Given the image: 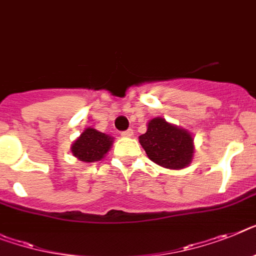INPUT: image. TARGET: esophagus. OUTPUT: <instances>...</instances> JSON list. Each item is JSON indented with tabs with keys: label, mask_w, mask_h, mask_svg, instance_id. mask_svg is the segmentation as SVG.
I'll return each instance as SVG.
<instances>
[{
	"label": "esophagus",
	"mask_w": 256,
	"mask_h": 256,
	"mask_svg": "<svg viewBox=\"0 0 256 256\" xmlns=\"http://www.w3.org/2000/svg\"><path fill=\"white\" fill-rule=\"evenodd\" d=\"M121 135L122 136H124V138H130V136H132V135H134V130H132V128H128V130L122 132Z\"/></svg>",
	"instance_id": "1"
}]
</instances>
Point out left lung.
Listing matches in <instances>:
<instances>
[{"instance_id":"8db88e82","label":"left lung","mask_w":256,"mask_h":256,"mask_svg":"<svg viewBox=\"0 0 256 256\" xmlns=\"http://www.w3.org/2000/svg\"><path fill=\"white\" fill-rule=\"evenodd\" d=\"M139 142L148 158L169 169L188 166L194 154L191 135L160 117L150 121L147 132L139 136Z\"/></svg>"}]
</instances>
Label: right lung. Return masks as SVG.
Instances as JSON below:
<instances>
[{
  "label": "right lung",
  "mask_w": 256,
  "mask_h": 256,
  "mask_svg": "<svg viewBox=\"0 0 256 256\" xmlns=\"http://www.w3.org/2000/svg\"><path fill=\"white\" fill-rule=\"evenodd\" d=\"M113 139L104 132H100L95 128H86L72 147V152L75 158L84 162H94L102 160L104 154L109 151Z\"/></svg>",
  "instance_id": "obj_1"
}]
</instances>
